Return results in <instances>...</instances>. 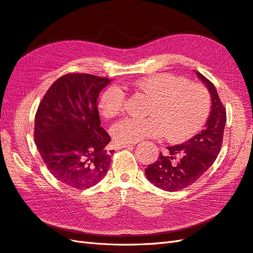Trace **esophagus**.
Segmentation results:
<instances>
[{
  "instance_id": "34e87169",
  "label": "esophagus",
  "mask_w": 253,
  "mask_h": 253,
  "mask_svg": "<svg viewBox=\"0 0 253 253\" xmlns=\"http://www.w3.org/2000/svg\"><path fill=\"white\" fill-rule=\"evenodd\" d=\"M133 146V143H123V144H119L118 148H130Z\"/></svg>"
}]
</instances>
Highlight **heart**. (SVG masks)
Wrapping results in <instances>:
<instances>
[{
    "mask_svg": "<svg viewBox=\"0 0 253 253\" xmlns=\"http://www.w3.org/2000/svg\"><path fill=\"white\" fill-rule=\"evenodd\" d=\"M134 92L148 101L144 118H125L112 126L111 133L119 143H134L145 138L164 137L172 142L190 139L203 126L211 109V97L204 85L172 74H156L133 83ZM126 94L111 85L100 96L99 108L111 119L124 109Z\"/></svg>",
    "mask_w": 253,
    "mask_h": 253,
    "instance_id": "heart-1",
    "label": "heart"
}]
</instances>
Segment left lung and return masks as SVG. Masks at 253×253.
Wrapping results in <instances>:
<instances>
[{"label": "left lung", "mask_w": 253, "mask_h": 253, "mask_svg": "<svg viewBox=\"0 0 253 253\" xmlns=\"http://www.w3.org/2000/svg\"><path fill=\"white\" fill-rule=\"evenodd\" d=\"M211 93V110L204 130L183 144L167 146V154H159L154 164L145 169L152 184L166 191H177L192 185L210 169L221 150L226 122L225 108L215 85L196 71Z\"/></svg>", "instance_id": "obj_1"}]
</instances>
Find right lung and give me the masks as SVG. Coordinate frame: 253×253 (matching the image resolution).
<instances>
[{
  "instance_id": "add662e5",
  "label": "right lung",
  "mask_w": 253,
  "mask_h": 253,
  "mask_svg": "<svg viewBox=\"0 0 253 253\" xmlns=\"http://www.w3.org/2000/svg\"><path fill=\"white\" fill-rule=\"evenodd\" d=\"M108 78L73 73L49 87L35 115L34 140L50 173L71 188L84 190L105 177L111 141L100 127L97 98ZM111 153V151H110Z\"/></svg>"
}]
</instances>
